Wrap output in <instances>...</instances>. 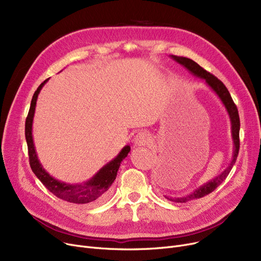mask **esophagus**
<instances>
[{"mask_svg":"<svg viewBox=\"0 0 261 261\" xmlns=\"http://www.w3.org/2000/svg\"><path fill=\"white\" fill-rule=\"evenodd\" d=\"M149 142H150L149 135L146 132H144V131H141V132H139L138 134H136L134 140H133V143H134L135 146H145Z\"/></svg>","mask_w":261,"mask_h":261,"instance_id":"obj_1","label":"esophagus"}]
</instances>
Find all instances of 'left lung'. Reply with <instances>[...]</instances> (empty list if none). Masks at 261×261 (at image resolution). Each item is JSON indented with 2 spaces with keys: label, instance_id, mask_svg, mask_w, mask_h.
Instances as JSON below:
<instances>
[{
  "label": "left lung",
  "instance_id": "1",
  "mask_svg": "<svg viewBox=\"0 0 261 261\" xmlns=\"http://www.w3.org/2000/svg\"><path fill=\"white\" fill-rule=\"evenodd\" d=\"M170 57L179 64L183 65L190 74H193L194 76L205 80V84H206V86L218 96V98L221 100L222 105L224 106L226 112L228 114L229 120H230V133H231V139H232V145H234V148H232L231 161L228 164V166L220 174H218L217 176L214 177V179H212L211 181L199 186L197 189H195L193 191V193H190V194H188L184 197H176V198L175 197L174 198L166 197L170 201L184 203V202H188V201L195 200V199H200V198H203L205 196L210 195L226 179V176L228 175L232 166H234V164L236 163V160H237V156H238V153H239L240 119H239L237 107L234 103V101H232L231 96H230L228 90L226 89V87L223 85L222 81L219 80L217 77H215L214 75H212L207 71H205L203 67H201L194 60H191V59L186 58V57L173 56V55H171Z\"/></svg>",
  "mask_w": 261,
  "mask_h": 261
}]
</instances>
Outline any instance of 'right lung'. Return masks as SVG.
<instances>
[{
	"mask_svg": "<svg viewBox=\"0 0 261 261\" xmlns=\"http://www.w3.org/2000/svg\"><path fill=\"white\" fill-rule=\"evenodd\" d=\"M49 79V78H48ZM46 79L39 86L35 92L33 99L31 102V108L29 115H27L25 121V139L29 147V155L31 167L38 179L42 182V184L59 199L64 201L76 203V204H87L94 201L103 200L108 197L109 189L112 183L116 179L117 171L119 169L120 163L130 152V146L127 145L123 147L119 153L110 162H108L105 166H102L97 172H96L91 179L81 184H68L62 181H59L51 176L40 163L33 139V121L35 116V110L37 105L38 95L42 90L43 86L48 81Z\"/></svg>",
	"mask_w": 261,
	"mask_h": 261,
	"instance_id": "right-lung-1",
	"label": "right lung"
}]
</instances>
